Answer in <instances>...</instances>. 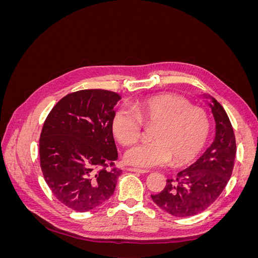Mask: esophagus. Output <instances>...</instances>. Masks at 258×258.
Masks as SVG:
<instances>
[{
  "label": "esophagus",
  "instance_id": "esophagus-1",
  "mask_svg": "<svg viewBox=\"0 0 258 258\" xmlns=\"http://www.w3.org/2000/svg\"><path fill=\"white\" fill-rule=\"evenodd\" d=\"M128 171H131V172H137V173H147V170H143V169H139V168H128Z\"/></svg>",
  "mask_w": 258,
  "mask_h": 258
}]
</instances>
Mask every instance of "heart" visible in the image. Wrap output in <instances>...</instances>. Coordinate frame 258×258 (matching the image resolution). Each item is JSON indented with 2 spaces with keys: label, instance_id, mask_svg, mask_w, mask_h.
Here are the masks:
<instances>
[{
  "label": "heart",
  "instance_id": "heart-1",
  "mask_svg": "<svg viewBox=\"0 0 258 258\" xmlns=\"http://www.w3.org/2000/svg\"><path fill=\"white\" fill-rule=\"evenodd\" d=\"M135 111L120 106L114 113L112 130L122 144H131L141 135L142 121L156 122L151 142H140L124 152L129 165L139 168L163 166L171 157L181 163L191 160L204 147L210 130L207 113L190 106L186 99L166 93L142 99Z\"/></svg>",
  "mask_w": 258,
  "mask_h": 258
}]
</instances>
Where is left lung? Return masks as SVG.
Instances as JSON below:
<instances>
[{"label":"left lung","mask_w":258,"mask_h":258,"mask_svg":"<svg viewBox=\"0 0 258 258\" xmlns=\"http://www.w3.org/2000/svg\"><path fill=\"white\" fill-rule=\"evenodd\" d=\"M201 96L214 117L213 142L192 165L168 178L161 192L152 195L156 205L176 217L196 215L212 205L227 185L235 162L236 139L227 114L213 97Z\"/></svg>","instance_id":"8db88e82"}]
</instances>
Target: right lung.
<instances>
[{
  "instance_id": "add662e5",
  "label": "right lung",
  "mask_w": 258,
  "mask_h": 258,
  "mask_svg": "<svg viewBox=\"0 0 258 258\" xmlns=\"http://www.w3.org/2000/svg\"><path fill=\"white\" fill-rule=\"evenodd\" d=\"M118 93L85 89L69 93L52 107L40 139L41 168L60 202L77 212L103 205L114 194L121 170L113 137Z\"/></svg>"
}]
</instances>
